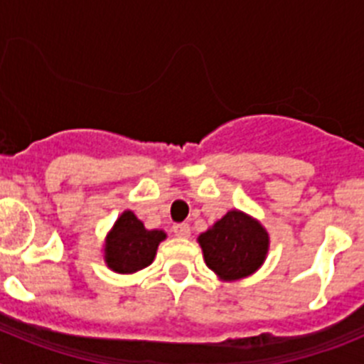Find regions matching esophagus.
<instances>
[{
	"label": "esophagus",
	"instance_id": "1",
	"mask_svg": "<svg viewBox=\"0 0 364 364\" xmlns=\"http://www.w3.org/2000/svg\"><path fill=\"white\" fill-rule=\"evenodd\" d=\"M173 233H175V237H178V239H188L189 235H191V228H189V224H186V222H180V224H175V226H173Z\"/></svg>",
	"mask_w": 364,
	"mask_h": 364
}]
</instances>
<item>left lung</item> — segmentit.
<instances>
[{"label":"left lung","instance_id":"8db88e82","mask_svg":"<svg viewBox=\"0 0 364 364\" xmlns=\"http://www.w3.org/2000/svg\"><path fill=\"white\" fill-rule=\"evenodd\" d=\"M208 268L222 281H239L255 273L266 260L269 237L257 218L239 210L228 211L198 235Z\"/></svg>","mask_w":364,"mask_h":364}]
</instances>
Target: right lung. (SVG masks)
Segmentation results:
<instances>
[{
  "label": "right lung",
  "mask_w": 364,
  "mask_h": 364,
  "mask_svg": "<svg viewBox=\"0 0 364 364\" xmlns=\"http://www.w3.org/2000/svg\"><path fill=\"white\" fill-rule=\"evenodd\" d=\"M166 239L162 230H146L133 211H124L105 237V264L117 273H136L153 262L159 244Z\"/></svg>",
  "instance_id": "1"
}]
</instances>
